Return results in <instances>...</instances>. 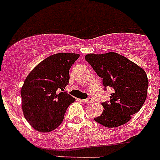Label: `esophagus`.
Listing matches in <instances>:
<instances>
[{"instance_id":"34e87169","label":"esophagus","mask_w":160,"mask_h":160,"mask_svg":"<svg viewBox=\"0 0 160 160\" xmlns=\"http://www.w3.org/2000/svg\"><path fill=\"white\" fill-rule=\"evenodd\" d=\"M81 102L84 103V104H91V103H93V100L91 98H88V99L81 100Z\"/></svg>"}]
</instances>
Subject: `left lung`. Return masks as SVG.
Listing matches in <instances>:
<instances>
[{
    "mask_svg": "<svg viewBox=\"0 0 160 160\" xmlns=\"http://www.w3.org/2000/svg\"><path fill=\"white\" fill-rule=\"evenodd\" d=\"M105 88H112L110 102L102 103V114L94 121L107 128L127 123L141 109L147 97L149 80L145 70L114 52L85 56Z\"/></svg>",
    "mask_w": 160,
    "mask_h": 160,
    "instance_id": "obj_1",
    "label": "left lung"
}]
</instances>
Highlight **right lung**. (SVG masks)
<instances>
[{
	"label": "right lung",
	"instance_id": "1",
	"mask_svg": "<svg viewBox=\"0 0 160 160\" xmlns=\"http://www.w3.org/2000/svg\"><path fill=\"white\" fill-rule=\"evenodd\" d=\"M80 54L60 52L43 59L27 76L21 90L22 108L31 126L49 132L60 125L70 104L75 101L64 91L71 66Z\"/></svg>",
	"mask_w": 160,
	"mask_h": 160
}]
</instances>
